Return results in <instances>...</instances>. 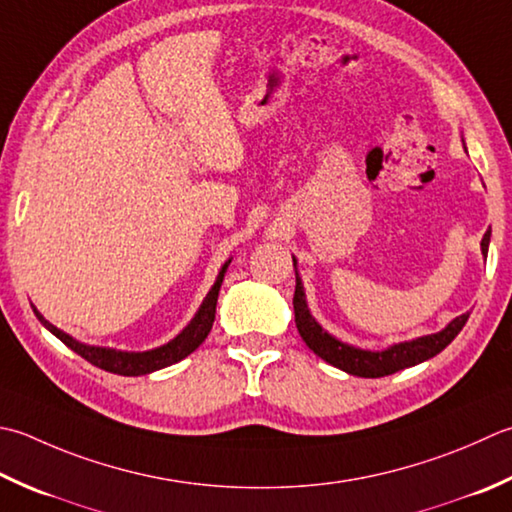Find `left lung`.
Listing matches in <instances>:
<instances>
[{
    "label": "left lung",
    "instance_id": "obj_1",
    "mask_svg": "<svg viewBox=\"0 0 512 512\" xmlns=\"http://www.w3.org/2000/svg\"><path fill=\"white\" fill-rule=\"evenodd\" d=\"M488 242H490V230H486V235L482 239L484 255H488ZM295 279L297 284H295L293 308H295V324H297L299 335H302L306 346L313 350L317 357H322L324 362L333 364L335 368H342L348 375H357V377H384V375L397 373V370H404L408 366L426 362V359L442 353V350L453 342V339L459 335V330H462L464 324L468 322V315H470V313L459 315L444 330H439L435 335L419 337V339H413V342L395 344L382 350V353H370V350L342 344L339 339L330 337L326 330H322V326H319L308 313L304 286L299 282L297 270H295Z\"/></svg>",
    "mask_w": 512,
    "mask_h": 512
}]
</instances>
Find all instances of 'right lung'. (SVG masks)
Segmentation results:
<instances>
[{
  "label": "right lung",
  "mask_w": 512,
  "mask_h": 512,
  "mask_svg": "<svg viewBox=\"0 0 512 512\" xmlns=\"http://www.w3.org/2000/svg\"><path fill=\"white\" fill-rule=\"evenodd\" d=\"M228 264L230 262H226L222 266V270H219L217 282H215L213 288H210V293L206 295L202 308L197 310V315L193 317V322H190L182 330V333H179L173 339V342H168V344L159 346L155 350H146V353H122V350H113V348H99V346L79 344L70 335L62 333V330H59L57 326L46 322V319L37 313V308H33V310H35V315H37L39 322H42L50 330V333L62 339V342L70 350H75L77 355H82L86 362H90L93 366L102 368V370H108V373L124 375V377L148 375V373H153V370H159V368H166L170 364L182 362L184 357H188L190 353H193V350L208 337L210 328H213V322H215L217 295H219V288H222L224 273H226Z\"/></svg>",
  "instance_id": "add662e5"
}]
</instances>
